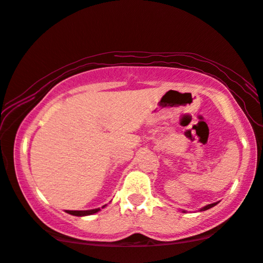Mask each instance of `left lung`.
<instances>
[{"mask_svg":"<svg viewBox=\"0 0 263 263\" xmlns=\"http://www.w3.org/2000/svg\"><path fill=\"white\" fill-rule=\"evenodd\" d=\"M215 204H217V202H215V203H211V204H207V206H204L203 208H201L200 211H206V210H210V208H212L213 206H215Z\"/></svg>","mask_w":263,"mask_h":263,"instance_id":"obj_1","label":"left lung"}]
</instances>
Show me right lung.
<instances>
[{"label":"right lung","mask_w":263,"mask_h":263,"mask_svg":"<svg viewBox=\"0 0 263 263\" xmlns=\"http://www.w3.org/2000/svg\"><path fill=\"white\" fill-rule=\"evenodd\" d=\"M105 207V206H103ZM100 211L99 208H96V210H89V211H67V213L69 214H73V215H77V217H84V215H91V214H95L97 212Z\"/></svg>","instance_id":"1"}]
</instances>
